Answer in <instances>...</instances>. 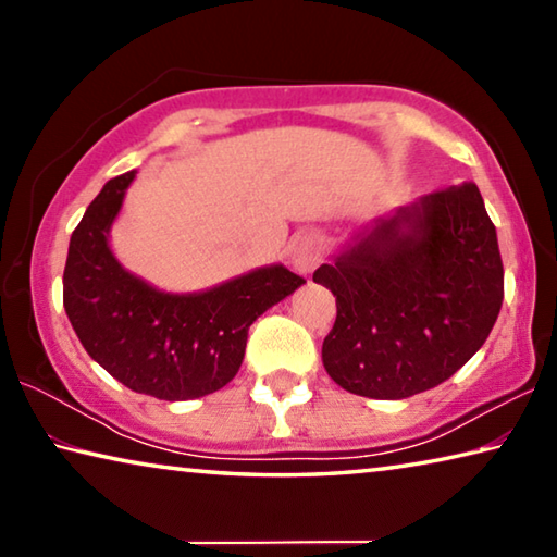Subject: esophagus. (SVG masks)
Masks as SVG:
<instances>
[{"label":"esophagus","mask_w":557,"mask_h":557,"mask_svg":"<svg viewBox=\"0 0 557 557\" xmlns=\"http://www.w3.org/2000/svg\"><path fill=\"white\" fill-rule=\"evenodd\" d=\"M322 260V248H319V240L312 233H301L292 240L289 248V265L295 268L299 275H309Z\"/></svg>","instance_id":"obj_1"}]
</instances>
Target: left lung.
I'll return each instance as SVG.
<instances>
[{
	"instance_id": "left-lung-1",
	"label": "left lung",
	"mask_w": 557,
	"mask_h": 557,
	"mask_svg": "<svg viewBox=\"0 0 557 557\" xmlns=\"http://www.w3.org/2000/svg\"><path fill=\"white\" fill-rule=\"evenodd\" d=\"M336 297L326 373L363 398L400 400L455 375L504 301L496 228L474 182L381 215L314 272Z\"/></svg>"
}]
</instances>
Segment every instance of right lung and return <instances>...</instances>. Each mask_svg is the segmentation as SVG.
Masks as SVG:
<instances>
[{
	"label": "right lung",
	"instance_id": "obj_1",
	"mask_svg": "<svg viewBox=\"0 0 557 557\" xmlns=\"http://www.w3.org/2000/svg\"><path fill=\"white\" fill-rule=\"evenodd\" d=\"M135 172L110 178L71 235L63 307L83 348L129 391L191 400L238 373L248 329L305 280L265 265L201 292H164L132 275L110 248V228Z\"/></svg>",
	"mask_w": 557,
	"mask_h": 557
}]
</instances>
